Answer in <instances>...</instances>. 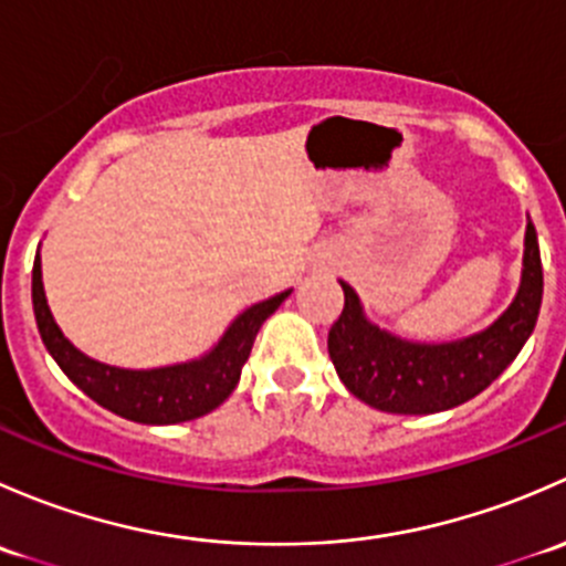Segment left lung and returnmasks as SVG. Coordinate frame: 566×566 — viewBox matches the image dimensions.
<instances>
[{"label":"left lung","instance_id":"8db88e82","mask_svg":"<svg viewBox=\"0 0 566 566\" xmlns=\"http://www.w3.org/2000/svg\"><path fill=\"white\" fill-rule=\"evenodd\" d=\"M345 290V310L328 331V356L353 397L386 413H438L488 389L521 353L542 304L536 230L526 227L523 282L515 304L488 331L449 345H413L364 319L358 295Z\"/></svg>","mask_w":566,"mask_h":566}]
</instances>
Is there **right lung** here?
Masks as SVG:
<instances>
[{
    "instance_id": "1",
    "label": "right lung",
    "mask_w": 566,
    "mask_h": 566,
    "mask_svg": "<svg viewBox=\"0 0 566 566\" xmlns=\"http://www.w3.org/2000/svg\"><path fill=\"white\" fill-rule=\"evenodd\" d=\"M287 295L290 290L243 312L230 325L224 339L199 361L134 373V369H117L93 361L62 336L45 304L40 256H35V265H32V306H35L38 331L45 350L93 402L139 424H177V421L197 419L219 408L241 380V369L260 325L279 310Z\"/></svg>"
}]
</instances>
